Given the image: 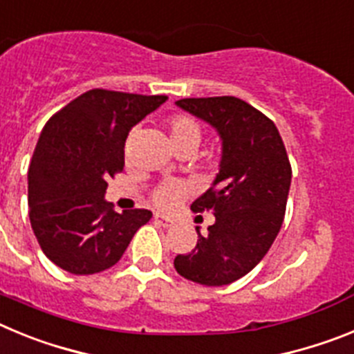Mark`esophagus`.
I'll return each mask as SVG.
<instances>
[{
	"label": "esophagus",
	"mask_w": 354,
	"mask_h": 354,
	"mask_svg": "<svg viewBox=\"0 0 354 354\" xmlns=\"http://www.w3.org/2000/svg\"><path fill=\"white\" fill-rule=\"evenodd\" d=\"M154 220L158 221L159 225H162V227H171L174 225V220L171 218H168V216H162V214H156Z\"/></svg>",
	"instance_id": "34e87169"
}]
</instances>
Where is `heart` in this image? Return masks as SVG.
<instances>
[{
	"label": "heart",
	"instance_id": "obj_1",
	"mask_svg": "<svg viewBox=\"0 0 354 354\" xmlns=\"http://www.w3.org/2000/svg\"><path fill=\"white\" fill-rule=\"evenodd\" d=\"M168 133H170L171 147L180 145V143H192V145L198 147L200 138H202V129H200L198 122L192 117H184V115L171 118L168 124ZM187 195H189V187L186 184L171 180V183H165L162 186H159L152 195V200L162 211H171Z\"/></svg>",
	"mask_w": 354,
	"mask_h": 354
}]
</instances>
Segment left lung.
Returning <instances> with one entry per match:
<instances>
[{
  "mask_svg": "<svg viewBox=\"0 0 354 354\" xmlns=\"http://www.w3.org/2000/svg\"><path fill=\"white\" fill-rule=\"evenodd\" d=\"M180 109L204 120L221 142L218 174L193 211H211L214 223L192 253L177 255L180 277L209 287L232 283L262 261L286 214L290 162L270 118L237 97L180 99Z\"/></svg>",
  "mask_w": 354,
  "mask_h": 354,
  "instance_id": "obj_1",
  "label": "left lung"
}]
</instances>
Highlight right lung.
<instances>
[{
	"mask_svg": "<svg viewBox=\"0 0 354 354\" xmlns=\"http://www.w3.org/2000/svg\"><path fill=\"white\" fill-rule=\"evenodd\" d=\"M167 99L90 90L44 126L28 170V205L40 248L58 268L72 274L108 270L152 218L147 209L115 212L106 180L124 168L129 131Z\"/></svg>",
	"mask_w": 354,
	"mask_h": 354,
	"instance_id": "add662e5",
	"label": "right lung"
}]
</instances>
